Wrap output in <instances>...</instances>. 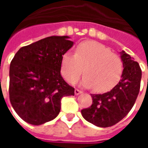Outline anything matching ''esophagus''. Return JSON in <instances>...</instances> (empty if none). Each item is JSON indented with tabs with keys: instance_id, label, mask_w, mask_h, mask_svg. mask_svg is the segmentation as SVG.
Segmentation results:
<instances>
[{
	"instance_id": "obj_1",
	"label": "esophagus",
	"mask_w": 148,
	"mask_h": 148,
	"mask_svg": "<svg viewBox=\"0 0 148 148\" xmlns=\"http://www.w3.org/2000/svg\"><path fill=\"white\" fill-rule=\"evenodd\" d=\"M82 93L81 90H77V89H75V90H74V94L75 95H79V94H81V93Z\"/></svg>"
}]
</instances>
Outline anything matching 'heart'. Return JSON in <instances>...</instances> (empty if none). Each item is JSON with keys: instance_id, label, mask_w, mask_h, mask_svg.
I'll return each mask as SVG.
<instances>
[{"instance_id": "1", "label": "heart", "mask_w": 148, "mask_h": 148, "mask_svg": "<svg viewBox=\"0 0 148 148\" xmlns=\"http://www.w3.org/2000/svg\"><path fill=\"white\" fill-rule=\"evenodd\" d=\"M86 74L80 85L93 88L98 92L111 90L121 79L123 62L120 56L95 41L80 43L75 49V55L65 53L61 61V73L68 82H77L81 75Z\"/></svg>"}]
</instances>
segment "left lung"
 Segmentation results:
<instances>
[{
    "instance_id": "obj_1",
    "label": "left lung",
    "mask_w": 148,
    "mask_h": 148,
    "mask_svg": "<svg viewBox=\"0 0 148 148\" xmlns=\"http://www.w3.org/2000/svg\"><path fill=\"white\" fill-rule=\"evenodd\" d=\"M120 54L124 69L119 83L107 93L91 94V106L81 111L85 120L97 127H111L125 117L140 92V65L124 51Z\"/></svg>"
}]
</instances>
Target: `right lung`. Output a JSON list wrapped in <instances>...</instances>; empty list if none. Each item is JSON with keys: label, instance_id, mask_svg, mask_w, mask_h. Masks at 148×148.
<instances>
[{"label": "right lung", "instance_id": "add662e5", "mask_svg": "<svg viewBox=\"0 0 148 148\" xmlns=\"http://www.w3.org/2000/svg\"><path fill=\"white\" fill-rule=\"evenodd\" d=\"M70 37H47L21 47L9 67V98L12 108L25 122L40 125L54 120L63 97L74 89L61 75L62 55L74 42Z\"/></svg>", "mask_w": 148, "mask_h": 148}]
</instances>
